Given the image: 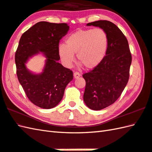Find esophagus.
I'll return each mask as SVG.
<instances>
[{
    "instance_id": "obj_1",
    "label": "esophagus",
    "mask_w": 152,
    "mask_h": 152,
    "mask_svg": "<svg viewBox=\"0 0 152 152\" xmlns=\"http://www.w3.org/2000/svg\"><path fill=\"white\" fill-rule=\"evenodd\" d=\"M80 76H81V74H80L79 72H74V78H78L79 77H80Z\"/></svg>"
}]
</instances>
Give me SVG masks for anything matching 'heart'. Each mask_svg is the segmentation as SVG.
Returning a JSON list of instances; mask_svg holds the SVG:
<instances>
[{
    "instance_id": "1",
    "label": "heart",
    "mask_w": 152,
    "mask_h": 152,
    "mask_svg": "<svg viewBox=\"0 0 152 152\" xmlns=\"http://www.w3.org/2000/svg\"><path fill=\"white\" fill-rule=\"evenodd\" d=\"M108 45V37L101 28L79 29L69 35L66 45L59 46V55L63 64L70 66L74 54L86 69H93L102 62Z\"/></svg>"
}]
</instances>
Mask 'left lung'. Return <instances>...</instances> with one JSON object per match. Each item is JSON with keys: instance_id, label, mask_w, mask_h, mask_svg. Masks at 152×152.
<instances>
[{"instance_id": "obj_1", "label": "left lung", "mask_w": 152, "mask_h": 152, "mask_svg": "<svg viewBox=\"0 0 152 152\" xmlns=\"http://www.w3.org/2000/svg\"><path fill=\"white\" fill-rule=\"evenodd\" d=\"M100 27L108 37L106 56L102 62L85 73L83 101L88 108L100 110L112 104L124 91L129 78L132 57L127 38L113 23L99 20L87 26Z\"/></svg>"}]
</instances>
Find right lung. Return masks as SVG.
Segmentation results:
<instances>
[{"mask_svg": "<svg viewBox=\"0 0 152 152\" xmlns=\"http://www.w3.org/2000/svg\"><path fill=\"white\" fill-rule=\"evenodd\" d=\"M69 30L66 23L40 21L25 32L19 40L15 56L18 78L28 99L40 108L56 106L73 79L72 71L58 62L59 41ZM40 53L47 59L43 72L34 74L25 64L29 58Z\"/></svg>", "mask_w": 152, "mask_h": 152, "instance_id": "right-lung-1", "label": "right lung"}]
</instances>
